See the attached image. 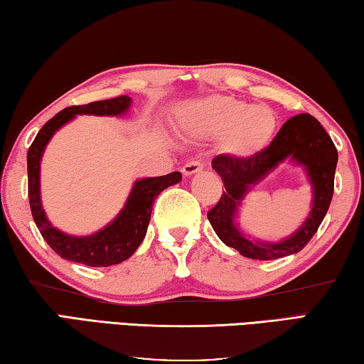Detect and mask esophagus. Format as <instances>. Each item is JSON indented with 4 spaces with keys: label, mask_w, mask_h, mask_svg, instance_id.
Here are the masks:
<instances>
[{
    "label": "esophagus",
    "mask_w": 364,
    "mask_h": 364,
    "mask_svg": "<svg viewBox=\"0 0 364 364\" xmlns=\"http://www.w3.org/2000/svg\"><path fill=\"white\" fill-rule=\"evenodd\" d=\"M203 169V163L200 161H188L182 166V172L183 176H193L196 172H200Z\"/></svg>",
    "instance_id": "34e87169"
}]
</instances>
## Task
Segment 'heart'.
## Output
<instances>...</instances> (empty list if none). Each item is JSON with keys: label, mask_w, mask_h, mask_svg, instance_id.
<instances>
[{"label": "heart", "mask_w": 364, "mask_h": 364, "mask_svg": "<svg viewBox=\"0 0 364 364\" xmlns=\"http://www.w3.org/2000/svg\"><path fill=\"white\" fill-rule=\"evenodd\" d=\"M182 126L196 137H219L225 155L247 158L272 142L278 118L270 107L218 94L190 104L182 113Z\"/></svg>", "instance_id": "heart-1"}]
</instances>
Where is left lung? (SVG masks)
Returning a JSON list of instances; mask_svg holds the SVG:
<instances>
[{"label":"left lung","mask_w":364,"mask_h":364,"mask_svg":"<svg viewBox=\"0 0 364 364\" xmlns=\"http://www.w3.org/2000/svg\"><path fill=\"white\" fill-rule=\"evenodd\" d=\"M286 159L301 164L308 172L314 192L309 218L289 239L278 244L251 240L234 224L237 208L249 190ZM336 166V145L320 121L309 113L296 114L282 126L272 144L256 155H218L213 159V169L222 177L225 192L208 213V219L218 237L241 256L257 260L291 256L307 246L328 213L334 193Z\"/></svg>","instance_id":"left-lung-1"}]
</instances>
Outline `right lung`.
Wrapping results in <instances>:
<instances>
[{
    "instance_id": "add662e5",
    "label": "right lung",
    "mask_w": 364,
    "mask_h": 364,
    "mask_svg": "<svg viewBox=\"0 0 364 364\" xmlns=\"http://www.w3.org/2000/svg\"><path fill=\"white\" fill-rule=\"evenodd\" d=\"M131 97L119 95L114 99L91 102L86 105H73L63 108L55 117L50 118L36 134L33 144L27 153L28 169V200L30 209L38 230L62 259L72 260L87 267H110L129 259L142 243L149 227L151 208L156 196L174 183L182 181L181 172L159 177L139 178L127 196L124 208L110 224L87 237H75L60 232L48 220L41 206L40 193V166L43 151L50 137L63 124L72 121L76 114H95V117H118L129 110Z\"/></svg>"
}]
</instances>
